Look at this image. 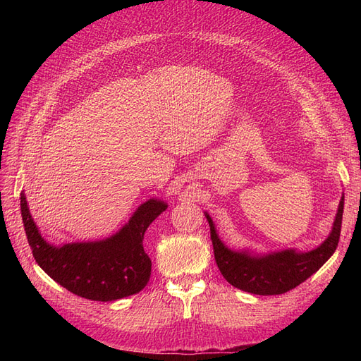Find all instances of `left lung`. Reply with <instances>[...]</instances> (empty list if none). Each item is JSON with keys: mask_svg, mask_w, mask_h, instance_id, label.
I'll return each instance as SVG.
<instances>
[{"mask_svg": "<svg viewBox=\"0 0 361 361\" xmlns=\"http://www.w3.org/2000/svg\"><path fill=\"white\" fill-rule=\"evenodd\" d=\"M345 195L342 194L330 235L310 251L286 248L269 253H255L248 248H228L218 236L211 215L204 216L211 227L214 256L223 277L232 286L256 295H280L301 285L313 276L337 248L341 238Z\"/></svg>", "mask_w": 361, "mask_h": 361, "instance_id": "1", "label": "left lung"}]
</instances>
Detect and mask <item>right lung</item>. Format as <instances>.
<instances>
[{"label":"right lung","mask_w":361,"mask_h":361,"mask_svg":"<svg viewBox=\"0 0 361 361\" xmlns=\"http://www.w3.org/2000/svg\"><path fill=\"white\" fill-rule=\"evenodd\" d=\"M167 206L161 199H149L110 238L52 245L40 235L25 194L20 192V214L37 265L63 288L92 301H116L138 293L147 285L152 260L143 239L150 223Z\"/></svg>","instance_id":"add662e5"}]
</instances>
